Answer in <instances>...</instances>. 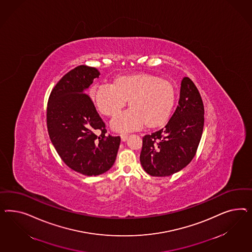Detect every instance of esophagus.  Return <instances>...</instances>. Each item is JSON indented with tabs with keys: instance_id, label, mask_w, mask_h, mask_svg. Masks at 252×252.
I'll return each mask as SVG.
<instances>
[{
	"instance_id": "1",
	"label": "esophagus",
	"mask_w": 252,
	"mask_h": 252,
	"mask_svg": "<svg viewBox=\"0 0 252 252\" xmlns=\"http://www.w3.org/2000/svg\"><path fill=\"white\" fill-rule=\"evenodd\" d=\"M127 138H128V135H127V134H122V135H121V139H122V141H126V140H127Z\"/></svg>"
}]
</instances>
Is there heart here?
Masks as SVG:
<instances>
[{
    "label": "heart",
    "instance_id": "b5f03b06",
    "mask_svg": "<svg viewBox=\"0 0 252 252\" xmlns=\"http://www.w3.org/2000/svg\"><path fill=\"white\" fill-rule=\"evenodd\" d=\"M95 103L103 115L118 114L129 100L130 109L116 115L111 126L119 132L158 126L167 121L175 101V91L167 81L152 75L121 76L115 84L103 83L93 92Z\"/></svg>",
    "mask_w": 252,
    "mask_h": 252
}]
</instances>
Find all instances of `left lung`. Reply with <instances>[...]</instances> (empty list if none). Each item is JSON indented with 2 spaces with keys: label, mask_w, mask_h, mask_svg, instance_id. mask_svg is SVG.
<instances>
[{
  "label": "left lung",
  "mask_w": 252,
  "mask_h": 252,
  "mask_svg": "<svg viewBox=\"0 0 252 252\" xmlns=\"http://www.w3.org/2000/svg\"><path fill=\"white\" fill-rule=\"evenodd\" d=\"M204 126V107L197 87L184 77L178 105L161 129L143 137L140 163L153 176H169L186 167L198 149Z\"/></svg>",
  "instance_id": "obj_1"
}]
</instances>
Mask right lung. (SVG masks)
I'll return each mask as SVG.
<instances>
[{"instance_id": "1", "label": "right lung", "mask_w": 252, "mask_h": 252, "mask_svg": "<svg viewBox=\"0 0 252 252\" xmlns=\"http://www.w3.org/2000/svg\"><path fill=\"white\" fill-rule=\"evenodd\" d=\"M99 76L98 69L88 65L72 69L54 87L47 107L48 132L56 152L69 168L88 176L114 165L121 141L107 136L105 124L86 94Z\"/></svg>"}]
</instances>
